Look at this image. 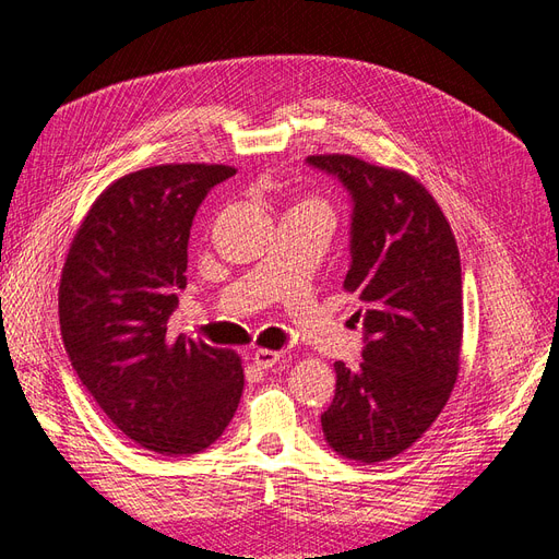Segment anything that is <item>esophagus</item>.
Returning a JSON list of instances; mask_svg holds the SVG:
<instances>
[{
  "label": "esophagus",
  "mask_w": 559,
  "mask_h": 559,
  "mask_svg": "<svg viewBox=\"0 0 559 559\" xmlns=\"http://www.w3.org/2000/svg\"><path fill=\"white\" fill-rule=\"evenodd\" d=\"M282 359V352L280 349H257L253 352V364H257L259 368H273L277 361Z\"/></svg>",
  "instance_id": "esophagus-1"
}]
</instances>
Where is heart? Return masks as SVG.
<instances>
[{
  "label": "heart",
  "mask_w": 559,
  "mask_h": 559,
  "mask_svg": "<svg viewBox=\"0 0 559 559\" xmlns=\"http://www.w3.org/2000/svg\"><path fill=\"white\" fill-rule=\"evenodd\" d=\"M308 205H319V202L317 200H308Z\"/></svg>",
  "instance_id": "b5f03b06"
}]
</instances>
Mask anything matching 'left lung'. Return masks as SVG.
<instances>
[{
	"instance_id": "1",
	"label": "left lung",
	"mask_w": 559,
	"mask_h": 559,
	"mask_svg": "<svg viewBox=\"0 0 559 559\" xmlns=\"http://www.w3.org/2000/svg\"><path fill=\"white\" fill-rule=\"evenodd\" d=\"M352 195L345 292L359 298L361 364L335 361L321 415L326 443L347 460L384 462L441 415L460 373L462 265L452 228L415 177L347 154L308 156Z\"/></svg>"
}]
</instances>
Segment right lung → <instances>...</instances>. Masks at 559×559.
<instances>
[{
    "instance_id": "right-lung-1",
    "label": "right lung",
    "mask_w": 559,
    "mask_h": 559,
    "mask_svg": "<svg viewBox=\"0 0 559 559\" xmlns=\"http://www.w3.org/2000/svg\"><path fill=\"white\" fill-rule=\"evenodd\" d=\"M233 175L230 165L175 163L116 179L62 267L60 331L81 384L116 429L160 454L210 448L245 389L238 354L167 335L186 289L193 216Z\"/></svg>"
}]
</instances>
